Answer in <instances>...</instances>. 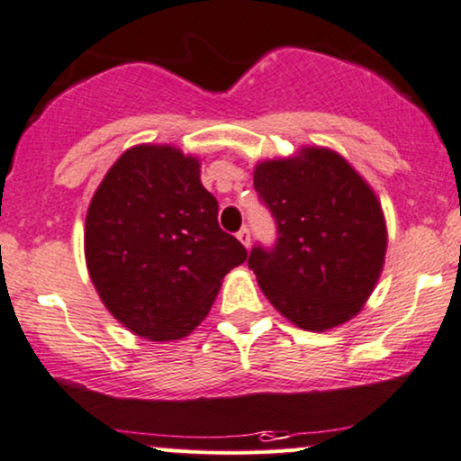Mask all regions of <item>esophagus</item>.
<instances>
[{
  "label": "esophagus",
  "instance_id": "esophagus-1",
  "mask_svg": "<svg viewBox=\"0 0 461 461\" xmlns=\"http://www.w3.org/2000/svg\"><path fill=\"white\" fill-rule=\"evenodd\" d=\"M238 240H240L247 249H250V231H249V227H242V230L238 231Z\"/></svg>",
  "mask_w": 461,
  "mask_h": 461
}]
</instances>
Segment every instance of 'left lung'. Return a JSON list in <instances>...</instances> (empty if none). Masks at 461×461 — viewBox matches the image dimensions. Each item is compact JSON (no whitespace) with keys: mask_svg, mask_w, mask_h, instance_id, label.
Returning a JSON list of instances; mask_svg holds the SVG:
<instances>
[{"mask_svg":"<svg viewBox=\"0 0 461 461\" xmlns=\"http://www.w3.org/2000/svg\"><path fill=\"white\" fill-rule=\"evenodd\" d=\"M253 181L278 225L274 247L249 257L269 303L314 333L348 322L384 269L388 231L375 192L327 147L259 162Z\"/></svg>","mask_w":461,"mask_h":461,"instance_id":"obj_1","label":"left lung"}]
</instances>
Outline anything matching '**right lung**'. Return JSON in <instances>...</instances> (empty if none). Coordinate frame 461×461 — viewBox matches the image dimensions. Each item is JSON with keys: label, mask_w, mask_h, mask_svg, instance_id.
<instances>
[{"label": "right lung", "mask_w": 461, "mask_h": 461, "mask_svg": "<svg viewBox=\"0 0 461 461\" xmlns=\"http://www.w3.org/2000/svg\"><path fill=\"white\" fill-rule=\"evenodd\" d=\"M200 159L173 145H134L92 195L86 266L98 297L134 335L175 341L204 321L221 280L247 261L225 234Z\"/></svg>", "instance_id": "right-lung-1"}]
</instances>
